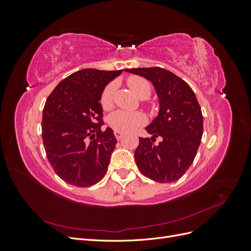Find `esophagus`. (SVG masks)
<instances>
[{
    "label": "esophagus",
    "instance_id": "obj_1",
    "mask_svg": "<svg viewBox=\"0 0 251 251\" xmlns=\"http://www.w3.org/2000/svg\"><path fill=\"white\" fill-rule=\"evenodd\" d=\"M114 135H115V137H116L117 140H120L121 138H123V136H124L123 133L118 132V131H114Z\"/></svg>",
    "mask_w": 251,
    "mask_h": 251
}]
</instances>
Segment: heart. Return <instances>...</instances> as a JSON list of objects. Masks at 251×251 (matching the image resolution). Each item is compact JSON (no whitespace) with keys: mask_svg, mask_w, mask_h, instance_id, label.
Masks as SVG:
<instances>
[{"mask_svg":"<svg viewBox=\"0 0 251 251\" xmlns=\"http://www.w3.org/2000/svg\"><path fill=\"white\" fill-rule=\"evenodd\" d=\"M127 86L141 100H147L151 96V85L150 82L141 76L133 75L126 80ZM117 89L116 82H109L104 87L101 96H100V104L103 110H109L113 107L114 103V95ZM147 118L140 112H126V111H115L110 114L108 117L109 126L115 131L121 133L132 132L139 126L146 124Z\"/></svg>","mask_w":251,"mask_h":251,"instance_id":"1","label":"heart"}]
</instances>
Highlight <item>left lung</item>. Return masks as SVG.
I'll return each instance as SVG.
<instances>
[{"instance_id":"1","label":"left lung","mask_w":251,"mask_h":251,"mask_svg":"<svg viewBox=\"0 0 251 251\" xmlns=\"http://www.w3.org/2000/svg\"><path fill=\"white\" fill-rule=\"evenodd\" d=\"M126 71L153 82L160 104L159 115L146 127L151 137H139L135 162L151 180L177 181L194 162L203 135V115L194 91L186 81L160 67ZM158 137L161 141L155 145Z\"/></svg>"}]
</instances>
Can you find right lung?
Segmentation results:
<instances>
[{"label": "right lung", "instance_id": "1", "mask_svg": "<svg viewBox=\"0 0 251 251\" xmlns=\"http://www.w3.org/2000/svg\"><path fill=\"white\" fill-rule=\"evenodd\" d=\"M121 72L76 71L60 81L47 98L42 119L44 148L53 171L67 183L94 185L108 170L117 140L112 128L101 131L100 100L104 87Z\"/></svg>", "mask_w": 251, "mask_h": 251}]
</instances>
